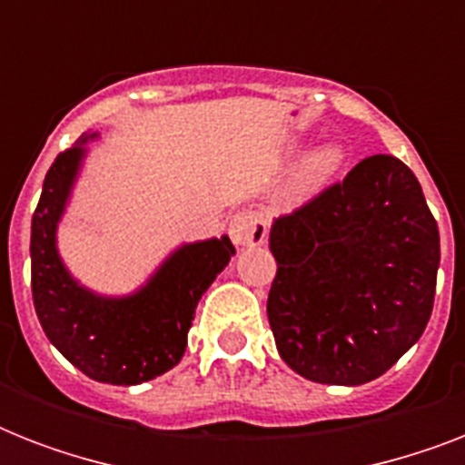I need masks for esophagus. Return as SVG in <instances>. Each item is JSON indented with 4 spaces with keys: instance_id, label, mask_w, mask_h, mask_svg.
I'll return each instance as SVG.
<instances>
[{
    "instance_id": "34e87169",
    "label": "esophagus",
    "mask_w": 465,
    "mask_h": 465,
    "mask_svg": "<svg viewBox=\"0 0 465 465\" xmlns=\"http://www.w3.org/2000/svg\"><path fill=\"white\" fill-rule=\"evenodd\" d=\"M229 236L236 246H261L268 239V217L261 210H241L229 222Z\"/></svg>"
}]
</instances>
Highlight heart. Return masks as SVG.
Returning a JSON list of instances; mask_svg holds the SVG:
<instances>
[{"instance_id":"b5f03b06","label":"heart","mask_w":465,"mask_h":465,"mask_svg":"<svg viewBox=\"0 0 465 465\" xmlns=\"http://www.w3.org/2000/svg\"><path fill=\"white\" fill-rule=\"evenodd\" d=\"M342 156L345 154H342V149L338 144H321L318 149H313L304 159V163L299 166L297 178H294V190L299 195H311L318 188H323L328 178L340 168Z\"/></svg>"}]
</instances>
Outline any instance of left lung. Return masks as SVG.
<instances>
[{
    "instance_id": "8db88e82",
    "label": "left lung",
    "mask_w": 465,
    "mask_h": 465,
    "mask_svg": "<svg viewBox=\"0 0 465 465\" xmlns=\"http://www.w3.org/2000/svg\"><path fill=\"white\" fill-rule=\"evenodd\" d=\"M268 321L309 381L360 386L389 371L432 316L440 229L418 178L389 154L275 219Z\"/></svg>"
}]
</instances>
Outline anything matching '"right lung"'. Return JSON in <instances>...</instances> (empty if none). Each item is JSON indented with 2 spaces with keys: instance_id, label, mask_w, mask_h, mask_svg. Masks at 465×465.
<instances>
[{
  "instance_id": "1",
  "label": "right lung",
  "mask_w": 465,
  "mask_h": 465,
  "mask_svg": "<svg viewBox=\"0 0 465 465\" xmlns=\"http://www.w3.org/2000/svg\"><path fill=\"white\" fill-rule=\"evenodd\" d=\"M91 137L64 149L43 183L31 222L33 304L47 340L79 371L94 381L134 386L181 361L197 302L236 251L229 236L185 243L130 297H98L82 287L62 265L54 232Z\"/></svg>"
}]
</instances>
